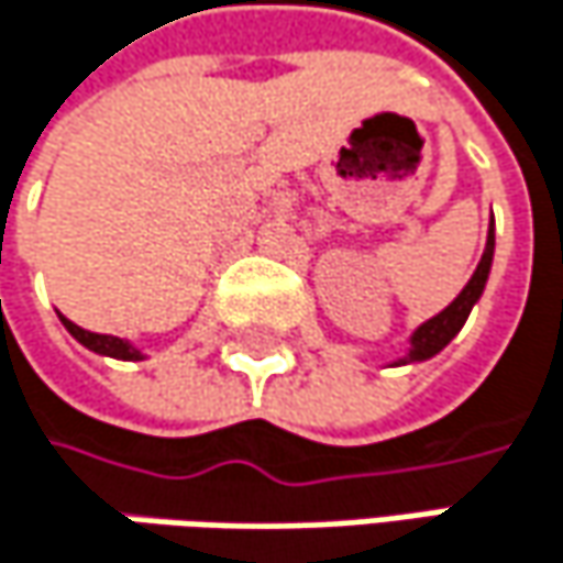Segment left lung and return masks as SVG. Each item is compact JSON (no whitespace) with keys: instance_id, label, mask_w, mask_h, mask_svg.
<instances>
[{"instance_id":"8db88e82","label":"left lung","mask_w":563,"mask_h":563,"mask_svg":"<svg viewBox=\"0 0 563 563\" xmlns=\"http://www.w3.org/2000/svg\"><path fill=\"white\" fill-rule=\"evenodd\" d=\"M493 254H496V224L489 221V238H486V251H483V261H479L476 274L470 277V283L463 286V292H460V296H456L443 312H437L433 319H427L423 325H417V329H413L407 355H404V358H397L394 365L427 362V358H433L437 352H443V349L453 342V335L463 329V322L470 319L473 306L479 302V296H483V289H486L489 271H493Z\"/></svg>"}]
</instances>
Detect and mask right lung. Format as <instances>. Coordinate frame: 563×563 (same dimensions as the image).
Returning a JSON list of instances; mask_svg holds the SVG:
<instances>
[{"mask_svg": "<svg viewBox=\"0 0 563 563\" xmlns=\"http://www.w3.org/2000/svg\"><path fill=\"white\" fill-rule=\"evenodd\" d=\"M60 322H64V329L84 345V349H90V352H97V355H107V358H123V362H140L143 358V352L136 349V345H130L126 339H117V335H100V332H87V329H80V325H74L70 319H64L60 316Z\"/></svg>", "mask_w": 563, "mask_h": 563, "instance_id": "obj_1", "label": "right lung"}]
</instances>
